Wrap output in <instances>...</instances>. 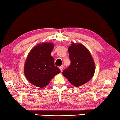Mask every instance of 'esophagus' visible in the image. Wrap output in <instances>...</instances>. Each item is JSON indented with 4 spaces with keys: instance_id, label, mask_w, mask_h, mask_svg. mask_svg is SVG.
<instances>
[{
    "instance_id": "1",
    "label": "esophagus",
    "mask_w": 120,
    "mask_h": 120,
    "mask_svg": "<svg viewBox=\"0 0 120 120\" xmlns=\"http://www.w3.org/2000/svg\"><path fill=\"white\" fill-rule=\"evenodd\" d=\"M59 68L60 69V71H61L62 72V71H63V67H62V66H60V68Z\"/></svg>"
}]
</instances>
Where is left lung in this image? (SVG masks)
<instances>
[{"label":"left lung","mask_w":120,"mask_h":120,"mask_svg":"<svg viewBox=\"0 0 120 120\" xmlns=\"http://www.w3.org/2000/svg\"><path fill=\"white\" fill-rule=\"evenodd\" d=\"M68 54L71 63L62 74L72 85L78 87L93 77L95 64L90 51L82 44L72 42Z\"/></svg>","instance_id":"8db88e82"}]
</instances>
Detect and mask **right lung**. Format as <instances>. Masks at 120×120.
I'll return each instance as SVG.
<instances>
[{"mask_svg":"<svg viewBox=\"0 0 120 120\" xmlns=\"http://www.w3.org/2000/svg\"><path fill=\"white\" fill-rule=\"evenodd\" d=\"M54 44L43 42L35 46L27 56L24 73L27 80L37 87L43 88L49 84L60 69L55 65L51 56Z\"/></svg>","mask_w":120,"mask_h":120,"instance_id":"1","label":"right lung"}]
</instances>
